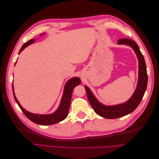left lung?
Wrapping results in <instances>:
<instances>
[{"mask_svg": "<svg viewBox=\"0 0 159 159\" xmlns=\"http://www.w3.org/2000/svg\"><path fill=\"white\" fill-rule=\"evenodd\" d=\"M119 44L130 46L135 52L139 60V80L135 92L126 102L116 106H105L100 103L87 86L85 87L87 98L94 111L98 116L107 119H116L129 114L139 106L144 96L148 85V74L144 57L141 52L137 43L130 39H120L117 42Z\"/></svg>", "mask_w": 159, "mask_h": 159, "instance_id": "left-lung-1", "label": "left lung"}]
</instances>
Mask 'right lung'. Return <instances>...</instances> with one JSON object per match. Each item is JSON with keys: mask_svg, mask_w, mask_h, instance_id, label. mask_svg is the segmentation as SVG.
Instances as JSON below:
<instances>
[{"mask_svg": "<svg viewBox=\"0 0 159 159\" xmlns=\"http://www.w3.org/2000/svg\"><path fill=\"white\" fill-rule=\"evenodd\" d=\"M42 34H41L42 35ZM35 39H30L29 41L24 43V45L20 50L19 54L22 52L23 49H25L26 46L31 44L32 43L34 42ZM80 83V80L77 77L72 78L70 79L66 84L65 89H64V93L62 97L60 105L55 113L50 115H39V114H34L28 112L25 109H23L22 106L20 105L18 100L16 99L15 96L14 92H13V87L12 85V89L13 92V96L17 104H18L20 109L22 111L24 114L27 117V118L32 121L33 122L38 124L39 125H52L59 122V121L63 120L67 117V115L69 113V108L71 102V98H72V95L73 92V89L76 86L79 85Z\"/></svg>", "mask_w": 159, "mask_h": 159, "instance_id": "1", "label": "right lung"}]
</instances>
